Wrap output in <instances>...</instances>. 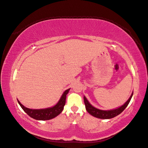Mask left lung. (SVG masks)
Segmentation results:
<instances>
[{"instance_id": "left-lung-1", "label": "left lung", "mask_w": 148, "mask_h": 148, "mask_svg": "<svg viewBox=\"0 0 148 148\" xmlns=\"http://www.w3.org/2000/svg\"><path fill=\"white\" fill-rule=\"evenodd\" d=\"M132 95H133V93H132L129 99H128L127 101L121 107H119V108L117 109L109 110V111H103V110H100V109L94 108L93 106L90 104V102L88 101V100L84 96V104H85L87 112L90 113L91 115L94 116V117L98 118L100 119H111L115 117L116 116H118V114H119L120 113H121L124 111L125 109L127 108V106L128 105V103H129L132 97Z\"/></svg>"}]
</instances>
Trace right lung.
<instances>
[{"instance_id": "right-lung-1", "label": "right lung", "mask_w": 148, "mask_h": 148, "mask_svg": "<svg viewBox=\"0 0 148 148\" xmlns=\"http://www.w3.org/2000/svg\"><path fill=\"white\" fill-rule=\"evenodd\" d=\"M69 90H70V88L66 90L63 93L58 103L51 108L41 109H32L25 108L21 104L18 100V102L23 111L31 118L37 119V120H49V119L55 118L62 112L65 104L66 95L69 93Z\"/></svg>"}]
</instances>
